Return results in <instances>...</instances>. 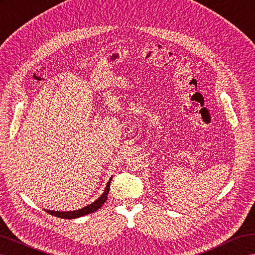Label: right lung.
Here are the masks:
<instances>
[{
	"mask_svg": "<svg viewBox=\"0 0 255 255\" xmlns=\"http://www.w3.org/2000/svg\"><path fill=\"white\" fill-rule=\"evenodd\" d=\"M111 180H112V178H111L110 181L108 182V185L106 187V190H104V193L95 202H93V204H91V205H88L87 207H84L82 209H78V210H75V211H67V212H65V211L64 212L49 211V210H45V211L48 212L51 215H54V217H58V218H60V219H76V218L83 217V215L93 213V212L97 211L98 209H100L102 207V205L104 204V202H106V200L108 198L109 191H110Z\"/></svg>",
	"mask_w": 255,
	"mask_h": 255,
	"instance_id": "1",
	"label": "right lung"
}]
</instances>
